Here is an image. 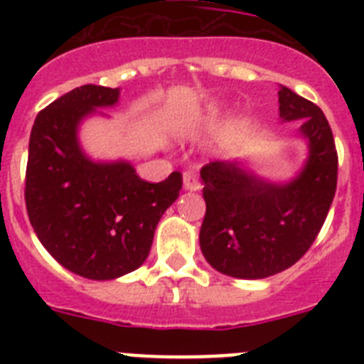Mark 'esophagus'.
<instances>
[{"label": "esophagus", "mask_w": 364, "mask_h": 364, "mask_svg": "<svg viewBox=\"0 0 364 364\" xmlns=\"http://www.w3.org/2000/svg\"><path fill=\"white\" fill-rule=\"evenodd\" d=\"M184 189L186 191H198L200 189V182L193 173H184Z\"/></svg>", "instance_id": "esophagus-1"}]
</instances>
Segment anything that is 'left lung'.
I'll return each instance as SVG.
<instances>
[{
	"label": "left lung",
	"mask_w": 364,
	"mask_h": 364,
	"mask_svg": "<svg viewBox=\"0 0 364 364\" xmlns=\"http://www.w3.org/2000/svg\"><path fill=\"white\" fill-rule=\"evenodd\" d=\"M279 118L301 120L297 136L306 144V160L291 178H264L240 159L211 162L200 171L202 255L230 277L255 281L294 266L323 228L336 195L337 153L323 111L281 85Z\"/></svg>",
	"instance_id": "left-lung-1"
}]
</instances>
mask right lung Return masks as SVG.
Instances as JSON below:
<instances>
[{"instance_id":"right-lung-1","label":"right lung","mask_w":364,"mask_h":364,"mask_svg":"<svg viewBox=\"0 0 364 364\" xmlns=\"http://www.w3.org/2000/svg\"><path fill=\"white\" fill-rule=\"evenodd\" d=\"M120 89L82 85L54 100L28 140L25 204L34 233L54 259L83 279L112 281L146 262L154 230L178 198L182 175L159 184L129 160H96L80 142L87 118H109Z\"/></svg>"}]
</instances>
